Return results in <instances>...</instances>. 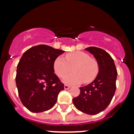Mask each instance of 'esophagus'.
Masks as SVG:
<instances>
[{
	"label": "esophagus",
	"mask_w": 134,
	"mask_h": 134,
	"mask_svg": "<svg viewBox=\"0 0 134 134\" xmlns=\"http://www.w3.org/2000/svg\"><path fill=\"white\" fill-rule=\"evenodd\" d=\"M70 88V86H68V85H65L64 86V88H65V90H67V89H69V88Z\"/></svg>",
	"instance_id": "1"
}]
</instances>
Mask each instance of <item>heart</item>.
<instances>
[{
  "label": "heart",
  "instance_id": "obj_1",
  "mask_svg": "<svg viewBox=\"0 0 134 134\" xmlns=\"http://www.w3.org/2000/svg\"><path fill=\"white\" fill-rule=\"evenodd\" d=\"M74 72L64 78L66 83L75 85L82 82L88 83L93 81L99 73L97 60L90 58L88 53L76 51L65 55V60L58 57L53 63V70L58 77H63L71 71Z\"/></svg>",
  "mask_w": 134,
  "mask_h": 134
}]
</instances>
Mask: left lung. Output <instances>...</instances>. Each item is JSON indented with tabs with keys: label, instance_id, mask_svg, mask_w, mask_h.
Returning a JSON list of instances; mask_svg holds the SVG:
<instances>
[{
	"label": "left lung",
	"instance_id": "obj_1",
	"mask_svg": "<svg viewBox=\"0 0 134 134\" xmlns=\"http://www.w3.org/2000/svg\"><path fill=\"white\" fill-rule=\"evenodd\" d=\"M99 64V73L91 83L79 88L80 94L74 98L78 110L88 115L99 113L110 104L116 90L118 71L114 60L104 50L94 46L86 48Z\"/></svg>",
	"mask_w": 134,
	"mask_h": 134
}]
</instances>
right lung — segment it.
<instances>
[{
	"label": "right lung",
	"mask_w": 134,
	"mask_h": 134,
	"mask_svg": "<svg viewBox=\"0 0 134 134\" xmlns=\"http://www.w3.org/2000/svg\"><path fill=\"white\" fill-rule=\"evenodd\" d=\"M65 52L44 44L32 46L18 63L16 84L21 102L32 113L53 107L64 84L54 74L53 63Z\"/></svg>",
	"instance_id": "right-lung-1"
}]
</instances>
